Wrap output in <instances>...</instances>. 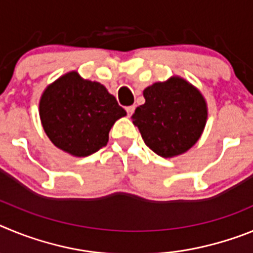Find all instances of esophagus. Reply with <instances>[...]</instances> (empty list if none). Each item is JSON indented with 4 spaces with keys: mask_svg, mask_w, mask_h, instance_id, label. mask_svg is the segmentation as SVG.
<instances>
[{
    "mask_svg": "<svg viewBox=\"0 0 253 253\" xmlns=\"http://www.w3.org/2000/svg\"><path fill=\"white\" fill-rule=\"evenodd\" d=\"M125 110H126V114H128V116H131V115H133L134 110H135V106H128L126 109H125Z\"/></svg>",
    "mask_w": 253,
    "mask_h": 253,
    "instance_id": "obj_1",
    "label": "esophagus"
}]
</instances>
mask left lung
I'll return each mask as SVG.
<instances>
[{"mask_svg":"<svg viewBox=\"0 0 253 253\" xmlns=\"http://www.w3.org/2000/svg\"><path fill=\"white\" fill-rule=\"evenodd\" d=\"M143 96L146 102L135 109L131 120L154 153L173 157L198 142L208 111L204 97L193 84L172 77L147 87Z\"/></svg>","mask_w":253,"mask_h":253,"instance_id":"obj_1","label":"left lung"}]
</instances>
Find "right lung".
I'll return each instance as SVG.
<instances>
[{
    "instance_id": "right-lung-1",
    "label": "right lung",
    "mask_w": 253,
    "mask_h": 253,
    "mask_svg": "<svg viewBox=\"0 0 253 253\" xmlns=\"http://www.w3.org/2000/svg\"><path fill=\"white\" fill-rule=\"evenodd\" d=\"M39 111L51 143L77 157L106 146L114 123L126 115L105 86L82 80L77 72L67 73L48 86Z\"/></svg>"
}]
</instances>
